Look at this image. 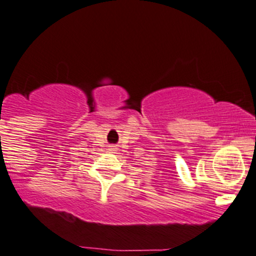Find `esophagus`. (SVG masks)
Here are the masks:
<instances>
[{
    "label": "esophagus",
    "mask_w": 256,
    "mask_h": 256,
    "mask_svg": "<svg viewBox=\"0 0 256 256\" xmlns=\"http://www.w3.org/2000/svg\"><path fill=\"white\" fill-rule=\"evenodd\" d=\"M110 150H112V151H114V150H115V148H114V147H111V148Z\"/></svg>",
    "instance_id": "1"
}]
</instances>
